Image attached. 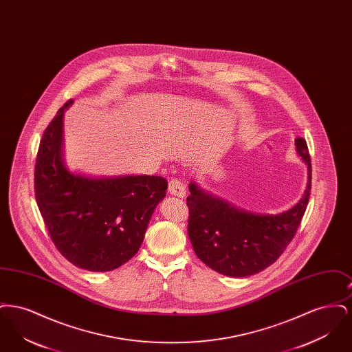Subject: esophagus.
I'll list each match as a JSON object with an SVG mask.
<instances>
[{
	"instance_id": "1",
	"label": "esophagus",
	"mask_w": 352,
	"mask_h": 352,
	"mask_svg": "<svg viewBox=\"0 0 352 352\" xmlns=\"http://www.w3.org/2000/svg\"><path fill=\"white\" fill-rule=\"evenodd\" d=\"M168 192L174 197H178V198H184L186 195V187L184 184L179 181V179H170L168 181Z\"/></svg>"
}]
</instances>
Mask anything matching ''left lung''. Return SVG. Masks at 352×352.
I'll use <instances>...</instances> for the list:
<instances>
[{
	"mask_svg": "<svg viewBox=\"0 0 352 352\" xmlns=\"http://www.w3.org/2000/svg\"><path fill=\"white\" fill-rule=\"evenodd\" d=\"M296 151L307 165V186L294 207L277 215L253 214L218 198L195 182L188 184L187 232L195 254L207 267L230 277H247L272 265L297 232L311 190V161L306 141Z\"/></svg>",
	"mask_w": 352,
	"mask_h": 352,
	"instance_id": "obj_1",
	"label": "left lung"
}]
</instances>
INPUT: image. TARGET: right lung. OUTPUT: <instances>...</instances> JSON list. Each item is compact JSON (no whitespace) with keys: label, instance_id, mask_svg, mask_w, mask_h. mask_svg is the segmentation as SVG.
I'll list each match as a JSON object with an SVG mask.
<instances>
[{"label":"right lung","instance_id":"1","mask_svg":"<svg viewBox=\"0 0 352 352\" xmlns=\"http://www.w3.org/2000/svg\"><path fill=\"white\" fill-rule=\"evenodd\" d=\"M68 100L43 132L35 161V199L56 250L91 272L121 267L138 252L168 181L155 175L92 178L63 162Z\"/></svg>","mask_w":352,"mask_h":352}]
</instances>
